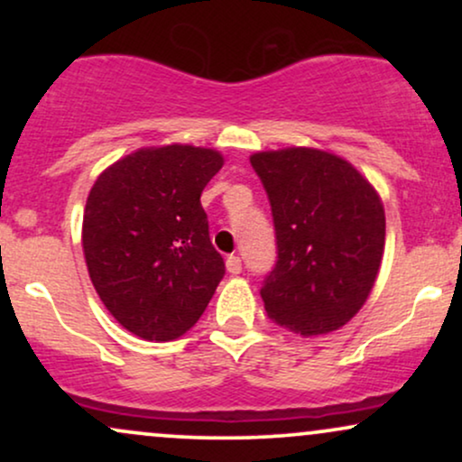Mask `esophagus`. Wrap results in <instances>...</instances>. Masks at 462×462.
Instances as JSON below:
<instances>
[{
	"mask_svg": "<svg viewBox=\"0 0 462 462\" xmlns=\"http://www.w3.org/2000/svg\"><path fill=\"white\" fill-rule=\"evenodd\" d=\"M226 269H227V272H230L232 275L241 273V269H243V264H241V258L235 256V254H230V256L226 258Z\"/></svg>",
	"mask_w": 462,
	"mask_h": 462,
	"instance_id": "1",
	"label": "esophagus"
}]
</instances>
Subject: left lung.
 <instances>
[{
    "mask_svg": "<svg viewBox=\"0 0 462 462\" xmlns=\"http://www.w3.org/2000/svg\"><path fill=\"white\" fill-rule=\"evenodd\" d=\"M272 204L278 263L261 289L278 326L319 337L367 301L384 254V206L346 158L315 147L249 156Z\"/></svg>",
    "mask_w": 462,
    "mask_h": 462,
    "instance_id": "1",
    "label": "left lung"
}]
</instances>
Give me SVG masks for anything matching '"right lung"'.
Returning <instances> with one entry per match:
<instances>
[{
    "instance_id": "obj_1",
    "label": "right lung",
    "mask_w": 462,
    "mask_h": 462,
    "mask_svg": "<svg viewBox=\"0 0 462 462\" xmlns=\"http://www.w3.org/2000/svg\"><path fill=\"white\" fill-rule=\"evenodd\" d=\"M221 167L210 147H141L106 167L88 193L82 249L91 282L110 315L145 341L189 332L224 278L199 201Z\"/></svg>"
}]
</instances>
